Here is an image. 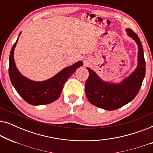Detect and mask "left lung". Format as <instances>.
<instances>
[{
    "instance_id": "1",
    "label": "left lung",
    "mask_w": 153,
    "mask_h": 153,
    "mask_svg": "<svg viewBox=\"0 0 153 153\" xmlns=\"http://www.w3.org/2000/svg\"><path fill=\"white\" fill-rule=\"evenodd\" d=\"M127 35L138 45V64L135 70L119 83L104 81L91 68H87L89 76L85 84L87 99L92 104L103 109L112 111L130 102L139 93L146 74V61L143 46L132 30L127 28Z\"/></svg>"
}]
</instances>
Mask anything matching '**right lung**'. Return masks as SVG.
<instances>
[{
  "label": "right lung",
  "instance_id": "1",
  "mask_svg": "<svg viewBox=\"0 0 153 153\" xmlns=\"http://www.w3.org/2000/svg\"><path fill=\"white\" fill-rule=\"evenodd\" d=\"M21 32L19 37L21 35ZM18 39L12 46L10 54L9 76L12 84L16 92L26 102L31 105H43L56 101L60 97L64 84L76 72L77 68L83 65L82 61H78L67 67L51 79L43 81L30 80L19 72L14 59V51Z\"/></svg>",
  "mask_w": 153,
  "mask_h": 153
}]
</instances>
